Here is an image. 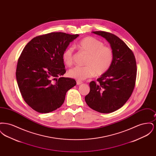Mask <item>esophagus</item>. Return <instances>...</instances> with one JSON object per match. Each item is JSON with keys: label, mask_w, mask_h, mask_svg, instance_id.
<instances>
[{"label": "esophagus", "mask_w": 156, "mask_h": 156, "mask_svg": "<svg viewBox=\"0 0 156 156\" xmlns=\"http://www.w3.org/2000/svg\"><path fill=\"white\" fill-rule=\"evenodd\" d=\"M82 83V82L81 81H80V80H77V81H76V84H77L78 85H81Z\"/></svg>", "instance_id": "34e87169"}]
</instances>
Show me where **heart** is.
<instances>
[{"label":"heart","instance_id":"b5f03b06","mask_svg":"<svg viewBox=\"0 0 156 156\" xmlns=\"http://www.w3.org/2000/svg\"><path fill=\"white\" fill-rule=\"evenodd\" d=\"M81 51L88 57L85 67H75L70 69L68 75L71 78L83 80L96 74L98 76L105 74L111 67L114 59V53L111 47L105 46L101 40L93 37L83 38L78 44ZM74 48L69 47L62 53L64 63L71 66L74 63Z\"/></svg>","mask_w":156,"mask_h":156}]
</instances>
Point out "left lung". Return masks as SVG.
Masks as SVG:
<instances>
[{"label":"left lung","instance_id":"8db88e82","mask_svg":"<svg viewBox=\"0 0 156 156\" xmlns=\"http://www.w3.org/2000/svg\"><path fill=\"white\" fill-rule=\"evenodd\" d=\"M92 33L110 43L114 59L110 69L97 79V83H89L90 92L85 100L91 109L109 113L122 107L131 96L136 79V62L133 51L119 37L102 31Z\"/></svg>","mask_w":156,"mask_h":156}]
</instances>
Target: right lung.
<instances>
[{"mask_svg": "<svg viewBox=\"0 0 156 156\" xmlns=\"http://www.w3.org/2000/svg\"><path fill=\"white\" fill-rule=\"evenodd\" d=\"M78 34L54 32L33 38L19 57L16 76L23 99L39 113L56 110L75 80L61 76L66 70L62 53Z\"/></svg>", "mask_w": 156, "mask_h": 156, "instance_id": "add662e5", "label": "right lung"}]
</instances>
